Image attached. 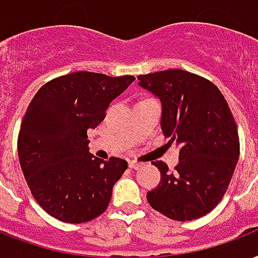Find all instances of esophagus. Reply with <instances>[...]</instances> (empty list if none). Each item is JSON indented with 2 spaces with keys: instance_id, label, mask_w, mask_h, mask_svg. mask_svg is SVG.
<instances>
[{
  "instance_id": "esophagus-1",
  "label": "esophagus",
  "mask_w": 258,
  "mask_h": 258,
  "mask_svg": "<svg viewBox=\"0 0 258 258\" xmlns=\"http://www.w3.org/2000/svg\"><path fill=\"white\" fill-rule=\"evenodd\" d=\"M141 165H143V164H141V163H139V161H135V160L129 161V168H132V169L140 168Z\"/></svg>"
}]
</instances>
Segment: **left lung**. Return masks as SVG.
<instances>
[{
	"mask_svg": "<svg viewBox=\"0 0 258 258\" xmlns=\"http://www.w3.org/2000/svg\"><path fill=\"white\" fill-rule=\"evenodd\" d=\"M139 85L161 102V131L177 145L179 164L169 172L155 161L161 179L147 194L152 209L175 221L209 214L226 192L239 157L237 125L214 83L183 70L140 75Z\"/></svg>",
	"mask_w": 258,
	"mask_h": 258,
	"instance_id": "1",
	"label": "left lung"
}]
</instances>
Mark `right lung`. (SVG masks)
<instances>
[{"mask_svg":"<svg viewBox=\"0 0 258 258\" xmlns=\"http://www.w3.org/2000/svg\"><path fill=\"white\" fill-rule=\"evenodd\" d=\"M135 79L78 71L45 83L29 103L17 140L20 165L36 202L53 218L83 223L107 209L127 161L90 153L87 131Z\"/></svg>","mask_w":258,"mask_h":258,"instance_id":"obj_1","label":"right lung"}]
</instances>
